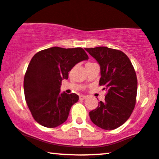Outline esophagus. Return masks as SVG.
I'll use <instances>...</instances> for the list:
<instances>
[{"label":"esophagus","instance_id":"obj_1","mask_svg":"<svg viewBox=\"0 0 159 159\" xmlns=\"http://www.w3.org/2000/svg\"><path fill=\"white\" fill-rule=\"evenodd\" d=\"M86 98H87V96H86V95H81L79 96V98L81 99V100H84V99H85Z\"/></svg>","mask_w":159,"mask_h":159}]
</instances>
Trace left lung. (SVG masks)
I'll return each mask as SVG.
<instances>
[{
  "label": "left lung",
  "mask_w": 159,
  "mask_h": 159,
  "mask_svg": "<svg viewBox=\"0 0 159 159\" xmlns=\"http://www.w3.org/2000/svg\"><path fill=\"white\" fill-rule=\"evenodd\" d=\"M101 66L99 85L107 91L104 101L89 112L91 121L104 129H114L125 123L136 103L138 81L127 55L118 49L98 47L85 48Z\"/></svg>",
  "instance_id": "obj_1"
}]
</instances>
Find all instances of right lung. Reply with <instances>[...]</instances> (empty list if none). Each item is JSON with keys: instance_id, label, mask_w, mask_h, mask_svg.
I'll return each mask as SVG.
<instances>
[{"instance_id": "right-lung-1", "label": "right lung", "mask_w": 159, "mask_h": 159, "mask_svg": "<svg viewBox=\"0 0 159 159\" xmlns=\"http://www.w3.org/2000/svg\"><path fill=\"white\" fill-rule=\"evenodd\" d=\"M88 58L81 47H54L32 57L24 75V89L28 107L38 124L53 128L66 121L79 97L75 93H61V81L67 79L75 65Z\"/></svg>"}]
</instances>
